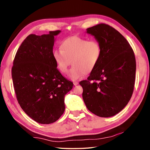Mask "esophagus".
Instances as JSON below:
<instances>
[{
  "label": "esophagus",
  "instance_id": "34e87169",
  "mask_svg": "<svg viewBox=\"0 0 150 150\" xmlns=\"http://www.w3.org/2000/svg\"><path fill=\"white\" fill-rule=\"evenodd\" d=\"M78 84H79V82H77V81L73 82V84H74L75 86H77Z\"/></svg>",
  "mask_w": 150,
  "mask_h": 150
}]
</instances>
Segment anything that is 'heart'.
I'll return each mask as SVG.
<instances>
[{
	"label": "heart",
	"mask_w": 150,
	"mask_h": 150,
	"mask_svg": "<svg viewBox=\"0 0 150 150\" xmlns=\"http://www.w3.org/2000/svg\"><path fill=\"white\" fill-rule=\"evenodd\" d=\"M60 50H54L53 57L57 67L62 73H67L73 64L69 77L73 81L82 78L91 72L98 64L102 55V47L97 40L79 36H72L60 44Z\"/></svg>",
	"instance_id": "heart-1"
}]
</instances>
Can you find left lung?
<instances>
[{
	"mask_svg": "<svg viewBox=\"0 0 150 150\" xmlns=\"http://www.w3.org/2000/svg\"><path fill=\"white\" fill-rule=\"evenodd\" d=\"M102 47L98 64L87 80L79 84L89 111L100 117L117 114L131 98L134 89L136 60L133 50L125 38L106 24L89 28Z\"/></svg>",
	"mask_w": 150,
	"mask_h": 150,
	"instance_id": "8db88e82",
	"label": "left lung"
}]
</instances>
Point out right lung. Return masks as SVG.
Listing matches in <instances>:
<instances>
[{
  "label": "right lung",
  "instance_id": "obj_1",
  "mask_svg": "<svg viewBox=\"0 0 150 150\" xmlns=\"http://www.w3.org/2000/svg\"><path fill=\"white\" fill-rule=\"evenodd\" d=\"M60 32L28 35L16 53L11 68L19 105L40 124L53 123L59 119L65 110V95L73 86L57 68L53 57L54 37Z\"/></svg>",
  "mask_w": 150,
  "mask_h": 150
}]
</instances>
